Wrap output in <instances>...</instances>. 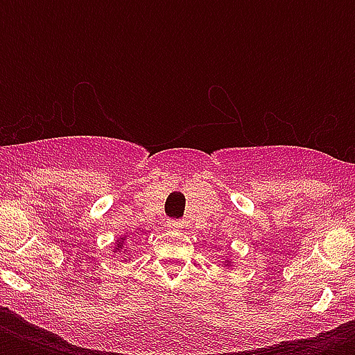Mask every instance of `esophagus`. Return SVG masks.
I'll return each mask as SVG.
<instances>
[{
    "instance_id": "esophagus-1",
    "label": "esophagus",
    "mask_w": 355,
    "mask_h": 355,
    "mask_svg": "<svg viewBox=\"0 0 355 355\" xmlns=\"http://www.w3.org/2000/svg\"><path fill=\"white\" fill-rule=\"evenodd\" d=\"M166 227L169 228V230H178V228L184 227V221H180V219H167Z\"/></svg>"
}]
</instances>
